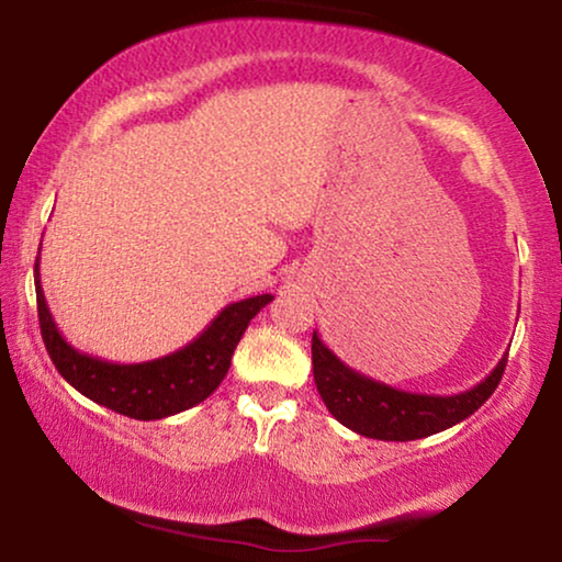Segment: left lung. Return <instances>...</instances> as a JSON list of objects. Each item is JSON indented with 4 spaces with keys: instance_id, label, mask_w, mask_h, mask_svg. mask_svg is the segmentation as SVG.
Listing matches in <instances>:
<instances>
[{
    "instance_id": "8db88e82",
    "label": "left lung",
    "mask_w": 562,
    "mask_h": 562,
    "mask_svg": "<svg viewBox=\"0 0 562 562\" xmlns=\"http://www.w3.org/2000/svg\"><path fill=\"white\" fill-rule=\"evenodd\" d=\"M506 356L509 352H504V358L498 360L486 379L475 383L473 389L460 391V394H412V391L394 389L389 383L358 373L356 368L342 363L319 340L317 333L312 335L314 383H317V391L329 414L352 432L389 442H406L437 435L479 412V406L486 404V398L494 394L498 381H502Z\"/></svg>"
}]
</instances>
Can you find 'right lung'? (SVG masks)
<instances>
[{
	"label": "right lung",
	"mask_w": 562,
	"mask_h": 562,
	"mask_svg": "<svg viewBox=\"0 0 562 562\" xmlns=\"http://www.w3.org/2000/svg\"><path fill=\"white\" fill-rule=\"evenodd\" d=\"M35 296L45 350L58 373L91 402L143 422L187 412L214 394L250 319L273 302L271 294L240 299L227 304L204 333L181 350L145 363H112L76 350L58 333L41 286V256L35 260Z\"/></svg>",
	"instance_id": "1"
}]
</instances>
